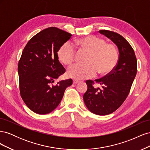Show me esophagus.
Instances as JSON below:
<instances>
[{"mask_svg": "<svg viewBox=\"0 0 150 150\" xmlns=\"http://www.w3.org/2000/svg\"><path fill=\"white\" fill-rule=\"evenodd\" d=\"M79 82V81H78V80H77V79H73V84H78V83Z\"/></svg>", "mask_w": 150, "mask_h": 150, "instance_id": "esophagus-1", "label": "esophagus"}]
</instances>
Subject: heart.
Instances as JSON below:
<instances>
[{
  "instance_id": "obj_1",
  "label": "heart",
  "mask_w": 150,
  "mask_h": 150,
  "mask_svg": "<svg viewBox=\"0 0 150 150\" xmlns=\"http://www.w3.org/2000/svg\"><path fill=\"white\" fill-rule=\"evenodd\" d=\"M77 44L89 54L87 64H74L67 69V75L76 79L93 78L98 72L101 75L111 73L115 69L119 60L118 51L114 44L106 43L103 38L88 35L77 40ZM76 49L67 42L59 49L57 54L59 60L64 64H70L76 57Z\"/></svg>"
}]
</instances>
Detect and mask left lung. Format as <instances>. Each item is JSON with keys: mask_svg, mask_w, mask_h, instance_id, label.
Wrapping results in <instances>:
<instances>
[{"mask_svg": "<svg viewBox=\"0 0 150 150\" xmlns=\"http://www.w3.org/2000/svg\"><path fill=\"white\" fill-rule=\"evenodd\" d=\"M115 43L119 60L111 73L94 81L87 80L88 90L83 99L86 107L97 115H108L115 111L128 97L137 72V60L129 43L120 34L108 30H99ZM94 83L102 86L93 87Z\"/></svg>", "mask_w": 150, "mask_h": 150, "instance_id": "left-lung-1", "label": "left lung"}]
</instances>
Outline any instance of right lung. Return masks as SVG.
Listing matches in <instances>:
<instances>
[{
  "label": "right lung",
  "mask_w": 150,
  "mask_h": 150,
  "mask_svg": "<svg viewBox=\"0 0 150 150\" xmlns=\"http://www.w3.org/2000/svg\"><path fill=\"white\" fill-rule=\"evenodd\" d=\"M72 36L55 27L44 29L26 44L18 64L20 94L31 111L39 115L52 112L61 101L71 79L52 83L66 72L59 62V49Z\"/></svg>",
  "instance_id": "obj_1"
}]
</instances>
